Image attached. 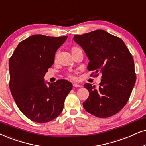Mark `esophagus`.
Masks as SVG:
<instances>
[{"mask_svg": "<svg viewBox=\"0 0 146 146\" xmlns=\"http://www.w3.org/2000/svg\"><path fill=\"white\" fill-rule=\"evenodd\" d=\"M73 86L75 87V88H79V87H81L80 85L77 84H73Z\"/></svg>", "mask_w": 146, "mask_h": 146, "instance_id": "obj_1", "label": "esophagus"}]
</instances>
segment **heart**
<instances>
[{
  "label": "heart",
  "instance_id": "b5f03b06",
  "mask_svg": "<svg viewBox=\"0 0 146 146\" xmlns=\"http://www.w3.org/2000/svg\"><path fill=\"white\" fill-rule=\"evenodd\" d=\"M78 50H80V48H79L75 47V46L72 47V48H71V53H72V54H73V52H75V51ZM56 56H55V60H56ZM68 77H69V78H71V79H73V78H74V76H73V75H71V74H69V75H68Z\"/></svg>",
  "mask_w": 146,
  "mask_h": 146
}]
</instances>
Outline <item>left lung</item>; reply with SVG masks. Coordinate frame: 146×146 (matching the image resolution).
I'll return each mask as SVG.
<instances>
[{"mask_svg":"<svg viewBox=\"0 0 146 146\" xmlns=\"http://www.w3.org/2000/svg\"><path fill=\"white\" fill-rule=\"evenodd\" d=\"M73 40L90 60L88 70L93 71L91 75L102 74L97 89L84 84L90 93L83 103L84 109L99 118L112 117L125 106L135 84L132 55L121 38L102 29L75 35Z\"/></svg>","mask_w":146,"mask_h":146,"instance_id":"obj_1","label":"left lung"}]
</instances>
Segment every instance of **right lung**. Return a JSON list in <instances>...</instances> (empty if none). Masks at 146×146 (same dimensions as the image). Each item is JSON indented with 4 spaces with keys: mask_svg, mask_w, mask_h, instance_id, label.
I'll return each instance as SVG.
<instances>
[{
    "mask_svg": "<svg viewBox=\"0 0 146 146\" xmlns=\"http://www.w3.org/2000/svg\"><path fill=\"white\" fill-rule=\"evenodd\" d=\"M67 36H31L18 44L9 59V88L17 106L25 117L39 123L61 113L73 86L59 79L47 86L44 77L54 63L55 53Z\"/></svg>",
    "mask_w": 146,
    "mask_h": 146,
    "instance_id": "1",
    "label": "right lung"
}]
</instances>
